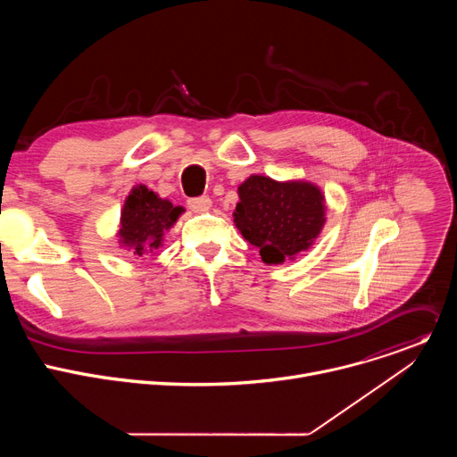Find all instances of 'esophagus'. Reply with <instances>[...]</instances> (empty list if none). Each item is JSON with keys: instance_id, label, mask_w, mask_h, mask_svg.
<instances>
[{"instance_id": "34e87169", "label": "esophagus", "mask_w": 457, "mask_h": 457, "mask_svg": "<svg viewBox=\"0 0 457 457\" xmlns=\"http://www.w3.org/2000/svg\"><path fill=\"white\" fill-rule=\"evenodd\" d=\"M187 208L195 213H201V212H208L212 208V199L210 197H195L187 201Z\"/></svg>"}]
</instances>
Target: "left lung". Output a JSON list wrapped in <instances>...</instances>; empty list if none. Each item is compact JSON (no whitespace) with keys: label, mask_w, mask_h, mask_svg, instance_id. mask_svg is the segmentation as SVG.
I'll list each match as a JSON object with an SVG mask.
<instances>
[{"label":"left lung","mask_w":457,"mask_h":457,"mask_svg":"<svg viewBox=\"0 0 457 457\" xmlns=\"http://www.w3.org/2000/svg\"><path fill=\"white\" fill-rule=\"evenodd\" d=\"M238 197L235 224L266 264H282L309 249L325 222V199L311 182L251 175L238 186Z\"/></svg>","instance_id":"obj_1"}]
</instances>
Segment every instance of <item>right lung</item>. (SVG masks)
I'll return each instance as SVG.
<instances>
[{
  "instance_id": "add662e5",
  "label": "right lung",
  "mask_w": 457,
  "mask_h": 457,
  "mask_svg": "<svg viewBox=\"0 0 457 457\" xmlns=\"http://www.w3.org/2000/svg\"><path fill=\"white\" fill-rule=\"evenodd\" d=\"M184 210L173 206L170 201L161 199L157 193L139 184L129 191L120 212L119 242L132 249L134 254L143 256L152 253L162 242L168 231Z\"/></svg>"
}]
</instances>
